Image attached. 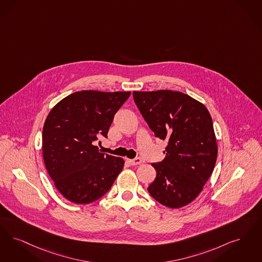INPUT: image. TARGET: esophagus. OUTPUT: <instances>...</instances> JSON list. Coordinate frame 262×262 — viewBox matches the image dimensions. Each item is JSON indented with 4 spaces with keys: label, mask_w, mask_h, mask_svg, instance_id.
Returning <instances> with one entry per match:
<instances>
[{
    "label": "esophagus",
    "mask_w": 262,
    "mask_h": 262,
    "mask_svg": "<svg viewBox=\"0 0 262 262\" xmlns=\"http://www.w3.org/2000/svg\"><path fill=\"white\" fill-rule=\"evenodd\" d=\"M141 162H142V160H141L140 158H136V159H133V160H127V163H128L130 166L139 165Z\"/></svg>",
    "instance_id": "1"
}]
</instances>
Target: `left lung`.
<instances>
[{
	"label": "left lung",
	"mask_w": 262,
	"mask_h": 262,
	"mask_svg": "<svg viewBox=\"0 0 262 262\" xmlns=\"http://www.w3.org/2000/svg\"><path fill=\"white\" fill-rule=\"evenodd\" d=\"M138 110L156 137L167 140L165 159L148 186L160 204L178 209L203 190L216 162L217 144L207 107L187 94L172 91L134 92Z\"/></svg>",
	"instance_id": "8db88e82"
}]
</instances>
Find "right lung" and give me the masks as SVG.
Returning a JSON list of instances; mask_svg holds the SVG:
<instances>
[{"instance_id": "obj_1", "label": "right lung", "mask_w": 262, "mask_h": 262, "mask_svg": "<svg viewBox=\"0 0 262 262\" xmlns=\"http://www.w3.org/2000/svg\"><path fill=\"white\" fill-rule=\"evenodd\" d=\"M129 95L77 92L63 98L47 117L43 162L55 187L70 202L85 205L101 198L124 168L122 158L101 153L94 144L107 137L114 116Z\"/></svg>"}]
</instances>
